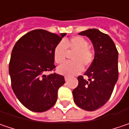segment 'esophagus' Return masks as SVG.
Returning a JSON list of instances; mask_svg holds the SVG:
<instances>
[{
	"mask_svg": "<svg viewBox=\"0 0 129 129\" xmlns=\"http://www.w3.org/2000/svg\"><path fill=\"white\" fill-rule=\"evenodd\" d=\"M69 79V76H65V80H66V81H68Z\"/></svg>",
	"mask_w": 129,
	"mask_h": 129,
	"instance_id": "obj_1",
	"label": "esophagus"
}]
</instances>
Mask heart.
<instances>
[{"instance_id":"obj_1","label":"heart","mask_w":129,"mask_h":129,"mask_svg":"<svg viewBox=\"0 0 129 129\" xmlns=\"http://www.w3.org/2000/svg\"><path fill=\"white\" fill-rule=\"evenodd\" d=\"M72 53L71 60L73 61L66 62L60 66L58 71L64 75H74L80 73L84 66L89 67L92 64L94 58V51L89 46L87 40L81 36H75L58 42L53 50L55 62L60 64L64 62L67 53Z\"/></svg>"}]
</instances>
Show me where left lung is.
<instances>
[{
  "label": "left lung",
  "instance_id": "1",
  "mask_svg": "<svg viewBox=\"0 0 129 129\" xmlns=\"http://www.w3.org/2000/svg\"><path fill=\"white\" fill-rule=\"evenodd\" d=\"M88 37L94 48V58L84 75L78 76L79 84L73 90L74 100L80 108L94 111L106 103L118 77V53L113 40L96 29L79 33Z\"/></svg>",
  "mask_w": 129,
  "mask_h": 129
}]
</instances>
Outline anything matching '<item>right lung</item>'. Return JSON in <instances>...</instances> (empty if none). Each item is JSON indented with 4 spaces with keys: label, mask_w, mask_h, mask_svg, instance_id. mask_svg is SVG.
Masks as SVG:
<instances>
[{
    "label": "right lung",
    "mask_w": 129,
    "mask_h": 129,
    "mask_svg": "<svg viewBox=\"0 0 129 129\" xmlns=\"http://www.w3.org/2000/svg\"><path fill=\"white\" fill-rule=\"evenodd\" d=\"M66 33L60 35L43 29L26 33L16 42L9 62L11 87L24 107L34 112H44L56 103L58 89L64 76L55 71L53 50Z\"/></svg>",
    "instance_id": "add662e5"
}]
</instances>
